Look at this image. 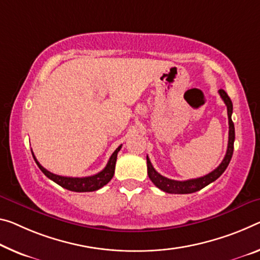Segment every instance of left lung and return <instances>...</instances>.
I'll list each match as a JSON object with an SVG mask.
<instances>
[{
	"label": "left lung",
	"mask_w": 260,
	"mask_h": 260,
	"mask_svg": "<svg viewBox=\"0 0 260 260\" xmlns=\"http://www.w3.org/2000/svg\"><path fill=\"white\" fill-rule=\"evenodd\" d=\"M219 93L222 100H223L224 104L226 105V111H228V121H229V140H228V148H226V152L223 160L221 164L217 167L215 170L209 172L208 175L204 177H199V178L194 179H188V180H174L169 179L167 177L159 175L157 171L155 170L154 167L150 162L149 157L147 156V169H148V176L152 183L155 184L156 187H158L162 191L167 193H171V194H187V193H193L199 191V189L207 186L208 184L219 178V177L223 174L226 167L229 166L230 159H232L233 152H234V141H235V127L234 122L232 120V114H233V103L230 100L228 94L223 89L219 90Z\"/></svg>",
	"instance_id": "obj_1"
}]
</instances>
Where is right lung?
I'll list each match as a JSON object with an SVG mask.
<instances>
[{
  "mask_svg": "<svg viewBox=\"0 0 260 260\" xmlns=\"http://www.w3.org/2000/svg\"><path fill=\"white\" fill-rule=\"evenodd\" d=\"M120 149H121V146H119L117 149L114 150L113 154L111 155L106 167L103 169L101 172H98V174L93 176L82 177V178H78V177H63V176L52 174V172L46 170V169H45L38 162V160H37L34 151H32V156H34L37 166H38L40 170L43 171V174L46 177H48L51 180H53V182L56 183L57 185H60L61 187L67 188L69 191H73V192H92V191H97V189H100L112 179V177L114 175L115 162H117V155Z\"/></svg>",
  "mask_w": 260,
  "mask_h": 260,
  "instance_id": "1",
  "label": "right lung"
}]
</instances>
